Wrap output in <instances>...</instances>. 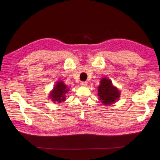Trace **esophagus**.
I'll return each instance as SVG.
<instances>
[{
    "label": "esophagus",
    "instance_id": "34e87169",
    "mask_svg": "<svg viewBox=\"0 0 160 160\" xmlns=\"http://www.w3.org/2000/svg\"><path fill=\"white\" fill-rule=\"evenodd\" d=\"M80 84H81V86H83V87H85V86H87V85H88V82H86V81H81Z\"/></svg>",
    "mask_w": 160,
    "mask_h": 160
}]
</instances>
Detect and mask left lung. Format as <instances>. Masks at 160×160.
<instances>
[{
    "label": "left lung",
    "mask_w": 160,
    "mask_h": 160,
    "mask_svg": "<svg viewBox=\"0 0 160 160\" xmlns=\"http://www.w3.org/2000/svg\"><path fill=\"white\" fill-rule=\"evenodd\" d=\"M98 95L99 99L104 105H109L119 98V91L117 88H114L112 82L109 79L103 78L98 87Z\"/></svg>",
    "instance_id": "obj_1"
}]
</instances>
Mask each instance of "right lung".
<instances>
[{"mask_svg":"<svg viewBox=\"0 0 160 160\" xmlns=\"http://www.w3.org/2000/svg\"><path fill=\"white\" fill-rule=\"evenodd\" d=\"M66 85L62 81H58L57 85L54 88V89L50 94V98L54 102L61 103L65 100V94L68 92Z\"/></svg>","mask_w":160,"mask_h":160,"instance_id":"obj_1","label":"right lung"}]
</instances>
